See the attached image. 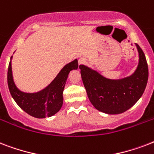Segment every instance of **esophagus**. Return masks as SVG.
I'll use <instances>...</instances> for the list:
<instances>
[{
    "instance_id": "1",
    "label": "esophagus",
    "mask_w": 154,
    "mask_h": 154,
    "mask_svg": "<svg viewBox=\"0 0 154 154\" xmlns=\"http://www.w3.org/2000/svg\"><path fill=\"white\" fill-rule=\"evenodd\" d=\"M85 62H86V60H85V59L83 57L80 58L79 60H78V65H84V64H85Z\"/></svg>"
}]
</instances>
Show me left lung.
I'll return each instance as SVG.
<instances>
[{"label":"left lung","instance_id":"1","mask_svg":"<svg viewBox=\"0 0 154 154\" xmlns=\"http://www.w3.org/2000/svg\"><path fill=\"white\" fill-rule=\"evenodd\" d=\"M139 62L129 77L114 80L103 77L86 65H80L87 95L97 109L108 114H119L134 106L142 96L148 82L149 70L146 56L136 44Z\"/></svg>","mask_w":154,"mask_h":154}]
</instances>
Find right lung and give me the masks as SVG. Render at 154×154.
<instances>
[{"label":"right lung","instance_id":"1","mask_svg":"<svg viewBox=\"0 0 154 154\" xmlns=\"http://www.w3.org/2000/svg\"><path fill=\"white\" fill-rule=\"evenodd\" d=\"M77 59H75L65 65L45 89L37 93H25L20 91L14 83L10 60L7 75L8 89L16 103L28 114L37 118L49 117L60 109L63 105V91L69 73L71 70L77 69Z\"/></svg>","mask_w":154,"mask_h":154}]
</instances>
